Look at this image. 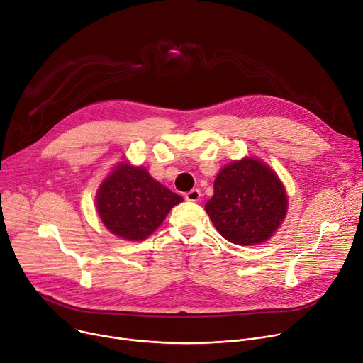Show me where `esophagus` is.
Here are the masks:
<instances>
[{
    "instance_id": "esophagus-1",
    "label": "esophagus",
    "mask_w": 363,
    "mask_h": 363,
    "mask_svg": "<svg viewBox=\"0 0 363 363\" xmlns=\"http://www.w3.org/2000/svg\"><path fill=\"white\" fill-rule=\"evenodd\" d=\"M200 199H201V191L200 189H191V191H188L185 194V200L186 201L195 203V201H199Z\"/></svg>"
}]
</instances>
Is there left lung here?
Instances as JSON below:
<instances>
[{
    "label": "left lung",
    "mask_w": 363,
    "mask_h": 363,
    "mask_svg": "<svg viewBox=\"0 0 363 363\" xmlns=\"http://www.w3.org/2000/svg\"><path fill=\"white\" fill-rule=\"evenodd\" d=\"M288 199L278 175L255 157L227 163L214 181L206 211L230 243L249 246L271 239L286 216Z\"/></svg>",
    "instance_id": "1"
}]
</instances>
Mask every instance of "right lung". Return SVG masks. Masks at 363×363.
I'll return each mask as SVG.
<instances>
[{"mask_svg":"<svg viewBox=\"0 0 363 363\" xmlns=\"http://www.w3.org/2000/svg\"><path fill=\"white\" fill-rule=\"evenodd\" d=\"M182 200L145 168L124 162L98 188L95 204L98 216L113 235L139 242L150 236Z\"/></svg>","mask_w":363,"mask_h":363,"instance_id":"add662e5","label":"right lung"}]
</instances>
